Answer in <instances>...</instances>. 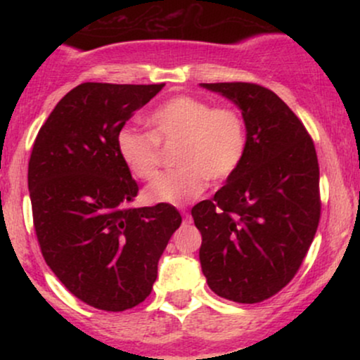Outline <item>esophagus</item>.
Masks as SVG:
<instances>
[{
  "mask_svg": "<svg viewBox=\"0 0 360 360\" xmlns=\"http://www.w3.org/2000/svg\"><path fill=\"white\" fill-rule=\"evenodd\" d=\"M184 223H191V217L188 213H184Z\"/></svg>",
  "mask_w": 360,
  "mask_h": 360,
  "instance_id": "1",
  "label": "esophagus"
}]
</instances>
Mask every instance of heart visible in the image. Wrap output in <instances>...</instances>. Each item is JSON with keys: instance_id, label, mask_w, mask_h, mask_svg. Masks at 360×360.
<instances>
[{"instance_id": "1", "label": "heart", "mask_w": 360, "mask_h": 360, "mask_svg": "<svg viewBox=\"0 0 360 360\" xmlns=\"http://www.w3.org/2000/svg\"><path fill=\"white\" fill-rule=\"evenodd\" d=\"M152 134L123 127L117 134L122 162L137 179L148 181L162 162V147L179 146V169L159 176L143 191L150 205H186L213 183L230 179L247 154V125L232 106H213L201 98L179 94L169 98L148 117Z\"/></svg>"}]
</instances>
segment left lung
Wrapping results in <instances>:
<instances>
[{
    "mask_svg": "<svg viewBox=\"0 0 360 360\" xmlns=\"http://www.w3.org/2000/svg\"><path fill=\"white\" fill-rule=\"evenodd\" d=\"M242 110L247 154L226 184L191 210L200 262L214 295L260 303L300 271L320 221V167L301 120L254 82H210Z\"/></svg>",
    "mask_w": 360,
    "mask_h": 360,
    "instance_id": "obj_1",
    "label": "left lung"
}]
</instances>
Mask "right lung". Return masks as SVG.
<instances>
[{
  "instance_id": "add662e5",
  "label": "right lung",
  "mask_w": 360,
  "mask_h": 360,
  "mask_svg": "<svg viewBox=\"0 0 360 360\" xmlns=\"http://www.w3.org/2000/svg\"><path fill=\"white\" fill-rule=\"evenodd\" d=\"M160 84L82 82L40 127L28 160L34 226L53 274L76 298L125 311L150 295L157 262L179 229L174 206L134 208L139 184L117 134Z\"/></svg>"
}]
</instances>
